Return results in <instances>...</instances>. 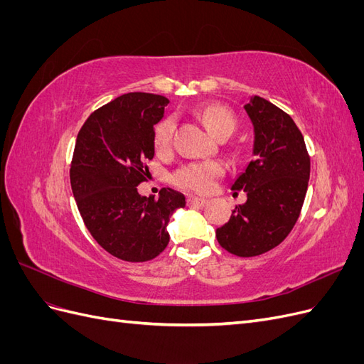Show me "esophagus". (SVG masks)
<instances>
[{
	"mask_svg": "<svg viewBox=\"0 0 364 364\" xmlns=\"http://www.w3.org/2000/svg\"><path fill=\"white\" fill-rule=\"evenodd\" d=\"M186 203H188L190 206L202 208V206H205V205L208 203V200H206V199H200V197H193V196H190L188 199H186Z\"/></svg>",
	"mask_w": 364,
	"mask_h": 364,
	"instance_id": "1",
	"label": "esophagus"
}]
</instances>
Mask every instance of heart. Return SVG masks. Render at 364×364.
<instances>
[{
  "instance_id": "b5f03b06",
  "label": "heart",
  "mask_w": 364,
  "mask_h": 364,
  "mask_svg": "<svg viewBox=\"0 0 364 364\" xmlns=\"http://www.w3.org/2000/svg\"><path fill=\"white\" fill-rule=\"evenodd\" d=\"M203 124L218 139H226L234 134L235 118L226 107L220 105H209L199 112ZM174 130V119L167 117L161 119L153 130V146L158 153H167L171 146ZM223 173L222 165L215 161L191 162L181 167L173 174V182L185 190L196 193H208L213 188L215 179Z\"/></svg>"
}]
</instances>
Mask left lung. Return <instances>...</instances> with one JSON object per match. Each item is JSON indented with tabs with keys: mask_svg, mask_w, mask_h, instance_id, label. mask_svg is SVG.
<instances>
[{
	"mask_svg": "<svg viewBox=\"0 0 364 364\" xmlns=\"http://www.w3.org/2000/svg\"><path fill=\"white\" fill-rule=\"evenodd\" d=\"M253 126V159L230 186L247 200L217 228L218 245L237 257H257L277 247L299 218L310 179L305 141L289 114L253 95L245 105Z\"/></svg>",
	"mask_w": 364,
	"mask_h": 364,
	"instance_id": "left-lung-1",
	"label": "left lung"
}]
</instances>
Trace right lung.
Listing matches in <instances>:
<instances>
[{
  "label": "right lung",
  "mask_w": 364,
  "mask_h": 364,
  "mask_svg": "<svg viewBox=\"0 0 364 364\" xmlns=\"http://www.w3.org/2000/svg\"><path fill=\"white\" fill-rule=\"evenodd\" d=\"M168 98L129 92L97 109L75 139L70 179L83 223L115 258L144 262L167 247L171 214L185 196L162 188L159 197L141 196L136 186L149 176L155 156L153 130Z\"/></svg>",
  "instance_id": "add662e5"
}]
</instances>
